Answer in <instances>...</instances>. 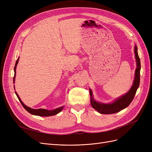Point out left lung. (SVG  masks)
<instances>
[{
    "label": "left lung",
    "instance_id": "8db88e82",
    "mask_svg": "<svg viewBox=\"0 0 152 152\" xmlns=\"http://www.w3.org/2000/svg\"><path fill=\"white\" fill-rule=\"evenodd\" d=\"M134 54L136 61V68L135 70L134 79L133 81L132 86L127 93L121 96V97L115 99L113 102L110 103H100L96 101L93 97V94L92 90L89 89L90 96H91V104L96 111L102 114H113L121 111L124 108H127L130 103L132 102L134 98V96L137 91V88L140 86V70H141V63L140 59L137 54V45L134 46Z\"/></svg>",
    "mask_w": 152,
    "mask_h": 152
}]
</instances>
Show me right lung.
I'll return each mask as SVG.
<instances>
[{"label": "right lung", "mask_w": 152, "mask_h": 152, "mask_svg": "<svg viewBox=\"0 0 152 152\" xmlns=\"http://www.w3.org/2000/svg\"><path fill=\"white\" fill-rule=\"evenodd\" d=\"M19 58H20V57L18 58L17 61L16 62V64H15V68H14V71H15V76H14V78H13V82H14V83H15V82L16 72V66H17V65H18V61H19ZM14 87H15V86H14ZM15 93H16V94L17 96L18 99H19L20 103H21L23 107H24V108L26 110L27 112H29L30 113H31L32 115H37V116H40V117L53 116V115H56V114L59 113L61 111H62V110L64 108V107H65V106H62V107H60L57 108L56 109L52 110H48L43 109V108L33 109V108H31L30 107H27V106H26L23 103L21 99H20V98L19 97V96H18V93H16V91H15Z\"/></svg>", "instance_id": "add662e5"}]
</instances>
